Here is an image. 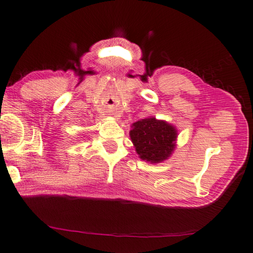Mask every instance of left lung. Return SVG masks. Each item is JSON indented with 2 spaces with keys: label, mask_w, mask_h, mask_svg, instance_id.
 <instances>
[{
  "label": "left lung",
  "mask_w": 253,
  "mask_h": 253,
  "mask_svg": "<svg viewBox=\"0 0 253 253\" xmlns=\"http://www.w3.org/2000/svg\"><path fill=\"white\" fill-rule=\"evenodd\" d=\"M131 142L144 161L159 163L167 160L174 150L177 130L173 126L155 118H146L133 124Z\"/></svg>",
  "instance_id": "obj_1"
}]
</instances>
